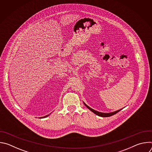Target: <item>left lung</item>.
Listing matches in <instances>:
<instances>
[{"mask_svg":"<svg viewBox=\"0 0 152 152\" xmlns=\"http://www.w3.org/2000/svg\"><path fill=\"white\" fill-rule=\"evenodd\" d=\"M83 104H85V106L86 107H88V109H89L91 111H92L93 113H94L95 114H96V115H99V116H100V117H107L112 116V115H113L117 114V113H118L120 110H122V109H120V110H117V111H114V112H113V113H104L99 112V111H96V110L92 109V108H91V107H90V106H88L87 104H85L84 102H83Z\"/></svg>","mask_w":152,"mask_h":152,"instance_id":"obj_1","label":"left lung"}]
</instances>
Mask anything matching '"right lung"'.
<instances>
[{
	"label": "right lung",
	"instance_id": "add662e5",
	"mask_svg": "<svg viewBox=\"0 0 152 152\" xmlns=\"http://www.w3.org/2000/svg\"><path fill=\"white\" fill-rule=\"evenodd\" d=\"M50 114H49V115H46V116H45V117H40V118H45V117H48Z\"/></svg>",
	"mask_w": 152,
	"mask_h": 152
}]
</instances>
